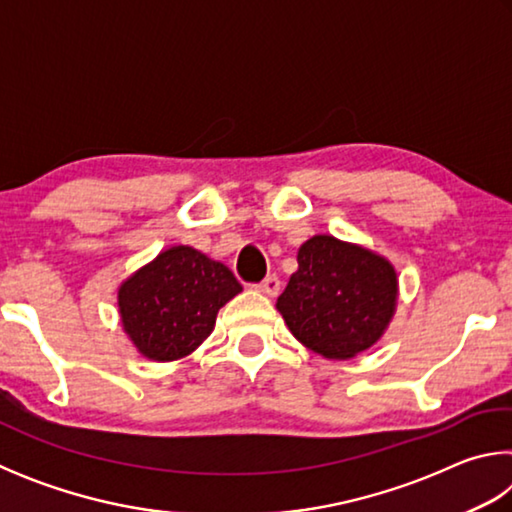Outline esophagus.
Returning <instances> with one entry per match:
<instances>
[{
	"label": "esophagus",
	"mask_w": 512,
	"mask_h": 512,
	"mask_svg": "<svg viewBox=\"0 0 512 512\" xmlns=\"http://www.w3.org/2000/svg\"><path fill=\"white\" fill-rule=\"evenodd\" d=\"M257 289L266 293V296H277V291H280V277L277 275H266L262 282L257 284Z\"/></svg>",
	"instance_id": "obj_1"
}]
</instances>
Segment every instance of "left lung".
I'll return each instance as SVG.
<instances>
[{"instance_id": "left-lung-1", "label": "left lung", "mask_w": 512, "mask_h": 512, "mask_svg": "<svg viewBox=\"0 0 512 512\" xmlns=\"http://www.w3.org/2000/svg\"><path fill=\"white\" fill-rule=\"evenodd\" d=\"M397 277L384 257L318 235L300 246L298 271L277 298L291 334L327 359L370 348L393 316Z\"/></svg>"}]
</instances>
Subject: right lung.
<instances>
[{
    "label": "right lung",
    "mask_w": 512,
    "mask_h": 512,
    "mask_svg": "<svg viewBox=\"0 0 512 512\" xmlns=\"http://www.w3.org/2000/svg\"><path fill=\"white\" fill-rule=\"evenodd\" d=\"M239 291L228 266L176 246L121 284V323L144 357L173 361L207 339L219 309Z\"/></svg>",
    "instance_id": "right-lung-1"
}]
</instances>
